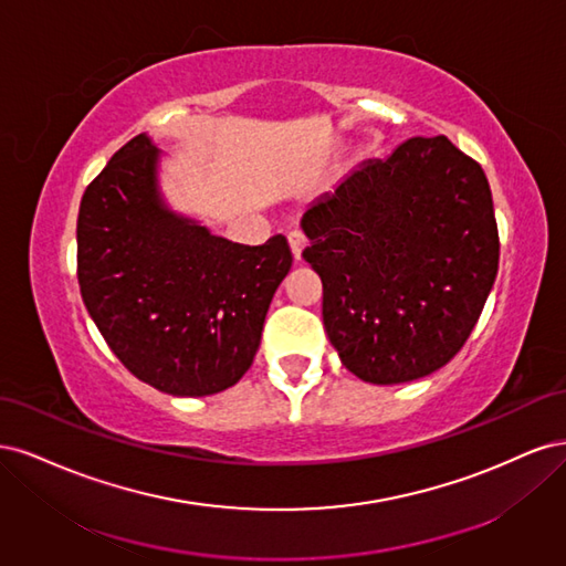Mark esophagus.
<instances>
[{
    "label": "esophagus",
    "mask_w": 566,
    "mask_h": 566,
    "mask_svg": "<svg viewBox=\"0 0 566 566\" xmlns=\"http://www.w3.org/2000/svg\"><path fill=\"white\" fill-rule=\"evenodd\" d=\"M287 243H290V250H293V256L300 262V260H302V250H304V245H306L304 235H302L300 231H290V233H287Z\"/></svg>",
    "instance_id": "34e87169"
}]
</instances>
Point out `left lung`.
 Wrapping results in <instances>:
<instances>
[{"instance_id":"8db88e82","label":"left lung","mask_w":566,"mask_h":566,"mask_svg":"<svg viewBox=\"0 0 566 566\" xmlns=\"http://www.w3.org/2000/svg\"><path fill=\"white\" fill-rule=\"evenodd\" d=\"M302 256L323 283L339 361L373 385L424 378L465 345L499 273L484 169L447 136H416L316 198Z\"/></svg>"}]
</instances>
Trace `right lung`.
Masks as SVG:
<instances>
[{
  "mask_svg": "<svg viewBox=\"0 0 566 566\" xmlns=\"http://www.w3.org/2000/svg\"><path fill=\"white\" fill-rule=\"evenodd\" d=\"M163 153L139 134L82 196L77 281L96 328L136 378L172 397H208L243 378L293 266L285 235L241 245L175 212Z\"/></svg>",
  "mask_w": 566,
  "mask_h": 566,
  "instance_id": "right-lung-1",
  "label": "right lung"
}]
</instances>
